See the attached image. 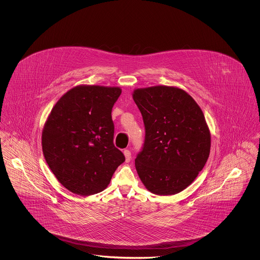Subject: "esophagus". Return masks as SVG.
Listing matches in <instances>:
<instances>
[{
	"mask_svg": "<svg viewBox=\"0 0 260 260\" xmlns=\"http://www.w3.org/2000/svg\"><path fill=\"white\" fill-rule=\"evenodd\" d=\"M124 157H125V161L128 162L132 159V153L129 150H124Z\"/></svg>",
	"mask_w": 260,
	"mask_h": 260,
	"instance_id": "34e87169",
	"label": "esophagus"
}]
</instances>
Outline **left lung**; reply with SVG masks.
Listing matches in <instances>:
<instances>
[{
	"label": "left lung",
	"instance_id": "obj_1",
	"mask_svg": "<svg viewBox=\"0 0 260 260\" xmlns=\"http://www.w3.org/2000/svg\"><path fill=\"white\" fill-rule=\"evenodd\" d=\"M145 126L136 169L157 195H174L190 185L208 161L210 134L203 111L181 88H137L133 94Z\"/></svg>",
	"mask_w": 260,
	"mask_h": 260
}]
</instances>
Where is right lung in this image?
<instances>
[{
    "label": "right lung",
    "mask_w": 260,
    "mask_h": 260,
    "mask_svg": "<svg viewBox=\"0 0 260 260\" xmlns=\"http://www.w3.org/2000/svg\"><path fill=\"white\" fill-rule=\"evenodd\" d=\"M120 87L78 86L59 99L45 124L42 146L57 180L77 195L103 191L124 162L115 147L112 108Z\"/></svg>",
    "instance_id": "add662e5"
}]
</instances>
